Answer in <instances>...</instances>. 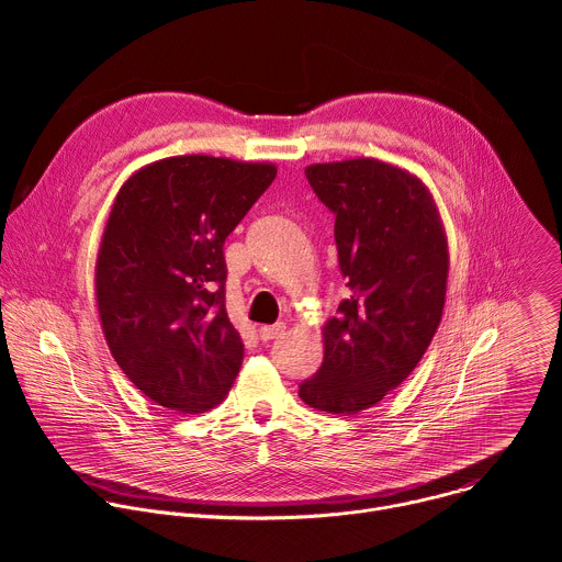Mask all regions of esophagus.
<instances>
[{"label": "esophagus", "mask_w": 562, "mask_h": 562, "mask_svg": "<svg viewBox=\"0 0 562 562\" xmlns=\"http://www.w3.org/2000/svg\"><path fill=\"white\" fill-rule=\"evenodd\" d=\"M284 325L282 323H278V325H265V327H260L258 329V336H260V340H273V338H278V336H282L284 334Z\"/></svg>", "instance_id": "34e87169"}]
</instances>
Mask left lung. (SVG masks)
Segmentation results:
<instances>
[{
    "label": "left lung",
    "mask_w": 562,
    "mask_h": 562,
    "mask_svg": "<svg viewBox=\"0 0 562 562\" xmlns=\"http://www.w3.org/2000/svg\"><path fill=\"white\" fill-rule=\"evenodd\" d=\"M315 195L336 215L347 300L323 327L325 360L300 384L317 412H364L416 369L438 331L449 245L427 184L375 157L308 165Z\"/></svg>",
    "instance_id": "obj_1"
}]
</instances>
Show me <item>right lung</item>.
Segmentation results:
<instances>
[{"label":"right lung","instance_id":"obj_1","mask_svg":"<svg viewBox=\"0 0 562 562\" xmlns=\"http://www.w3.org/2000/svg\"><path fill=\"white\" fill-rule=\"evenodd\" d=\"M271 162L173 155L117 191L95 262L106 345L153 403L204 414L228 393L245 345L224 308V239L276 180Z\"/></svg>","mask_w":562,"mask_h":562}]
</instances>
